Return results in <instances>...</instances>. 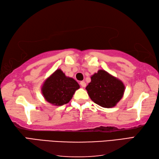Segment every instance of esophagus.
<instances>
[{"label": "esophagus", "instance_id": "esophagus-1", "mask_svg": "<svg viewBox=\"0 0 159 159\" xmlns=\"http://www.w3.org/2000/svg\"><path fill=\"white\" fill-rule=\"evenodd\" d=\"M80 85L82 87H83V88H84V87H86V84L85 83V82H83V81H82V82H80Z\"/></svg>", "mask_w": 159, "mask_h": 159}]
</instances>
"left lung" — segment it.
Wrapping results in <instances>:
<instances>
[{
    "mask_svg": "<svg viewBox=\"0 0 159 159\" xmlns=\"http://www.w3.org/2000/svg\"><path fill=\"white\" fill-rule=\"evenodd\" d=\"M90 99L104 108H111L119 102L124 95L125 86L120 80L103 70H99L91 77L86 86Z\"/></svg>",
    "mask_w": 159,
    "mask_h": 159,
    "instance_id": "left-lung-1",
    "label": "left lung"
}]
</instances>
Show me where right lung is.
<instances>
[{
    "label": "right lung",
    "instance_id": "1",
    "mask_svg": "<svg viewBox=\"0 0 159 159\" xmlns=\"http://www.w3.org/2000/svg\"><path fill=\"white\" fill-rule=\"evenodd\" d=\"M80 85L75 80L67 77L60 69L56 70L45 81L42 88L44 98L56 106L69 103Z\"/></svg>",
    "mask_w": 159,
    "mask_h": 159
}]
</instances>
